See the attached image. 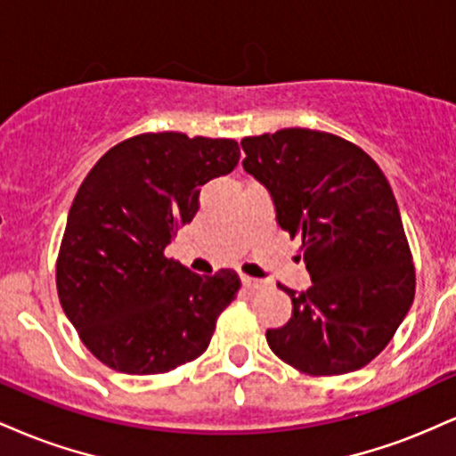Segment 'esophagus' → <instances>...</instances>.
I'll return each instance as SVG.
<instances>
[{
  "mask_svg": "<svg viewBox=\"0 0 456 456\" xmlns=\"http://www.w3.org/2000/svg\"><path fill=\"white\" fill-rule=\"evenodd\" d=\"M242 285L246 287V289H259V287H264V281L242 274Z\"/></svg>",
  "mask_w": 456,
  "mask_h": 456,
  "instance_id": "esophagus-1",
  "label": "esophagus"
}]
</instances>
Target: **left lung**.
I'll return each instance as SVG.
<instances>
[{"mask_svg":"<svg viewBox=\"0 0 456 456\" xmlns=\"http://www.w3.org/2000/svg\"><path fill=\"white\" fill-rule=\"evenodd\" d=\"M244 169L270 191L276 223L302 235L313 285L270 349L313 378L362 369L395 337L416 294V268L395 192L362 148L338 134L282 128L244 137Z\"/></svg>","mask_w":456,"mask_h":456,"instance_id":"1","label":"left lung"}]
</instances>
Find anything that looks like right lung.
<instances>
[{
  "mask_svg": "<svg viewBox=\"0 0 456 456\" xmlns=\"http://www.w3.org/2000/svg\"><path fill=\"white\" fill-rule=\"evenodd\" d=\"M238 160L233 139L143 133L113 145L81 182L57 253V296L109 369L169 373L208 349L242 282L233 270L199 276L165 248L195 218L201 186Z\"/></svg>",
  "mask_w": 456,
  "mask_h": 456,
  "instance_id": "add662e5",
  "label": "right lung"
}]
</instances>
